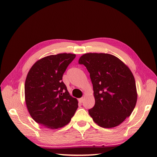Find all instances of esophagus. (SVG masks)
Here are the masks:
<instances>
[{"label":"esophagus","instance_id":"34e87169","mask_svg":"<svg viewBox=\"0 0 157 157\" xmlns=\"http://www.w3.org/2000/svg\"><path fill=\"white\" fill-rule=\"evenodd\" d=\"M78 101H79V102H80V103H82V102H84V98H79V100H78Z\"/></svg>","mask_w":157,"mask_h":157}]
</instances>
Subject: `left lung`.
Returning a JSON list of instances; mask_svg holds the SVG:
<instances>
[{
  "label": "left lung",
  "instance_id": "8db88e82",
  "mask_svg": "<svg viewBox=\"0 0 157 157\" xmlns=\"http://www.w3.org/2000/svg\"><path fill=\"white\" fill-rule=\"evenodd\" d=\"M88 72L95 105L88 113L98 125L117 126L129 117L137 102L134 77L117 57L105 53H86L79 59Z\"/></svg>",
  "mask_w": 157,
  "mask_h": 157
}]
</instances>
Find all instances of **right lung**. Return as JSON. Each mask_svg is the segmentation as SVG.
Returning a JSON list of instances; mask_svg holds the SVG:
<instances>
[{"mask_svg":"<svg viewBox=\"0 0 157 157\" xmlns=\"http://www.w3.org/2000/svg\"><path fill=\"white\" fill-rule=\"evenodd\" d=\"M75 55L61 53L38 60L25 82L26 106L32 119L46 128L58 129L68 124L78 107L62 81Z\"/></svg>","mask_w":157,"mask_h":157,"instance_id":"right-lung-1","label":"right lung"}]
</instances>
